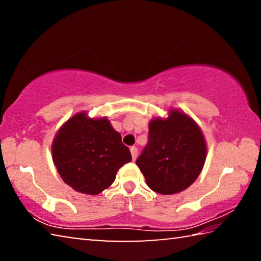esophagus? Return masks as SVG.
I'll use <instances>...</instances> for the list:
<instances>
[{
	"label": "esophagus",
	"mask_w": 261,
	"mask_h": 261,
	"mask_svg": "<svg viewBox=\"0 0 261 261\" xmlns=\"http://www.w3.org/2000/svg\"><path fill=\"white\" fill-rule=\"evenodd\" d=\"M130 152H131L132 159H134V160H136L137 155H138V148H137L136 146H132V147H130Z\"/></svg>",
	"instance_id": "34e87169"
}]
</instances>
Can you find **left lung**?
Here are the masks:
<instances>
[{"label": "left lung", "mask_w": 261, "mask_h": 261, "mask_svg": "<svg viewBox=\"0 0 261 261\" xmlns=\"http://www.w3.org/2000/svg\"><path fill=\"white\" fill-rule=\"evenodd\" d=\"M148 141L136 165L149 188L161 194L188 189L199 176L206 159L204 136L188 115L170 110L166 120L149 122Z\"/></svg>", "instance_id": "1"}]
</instances>
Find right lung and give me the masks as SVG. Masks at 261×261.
<instances>
[{
	"label": "right lung",
	"instance_id": "right-lung-1",
	"mask_svg": "<svg viewBox=\"0 0 261 261\" xmlns=\"http://www.w3.org/2000/svg\"><path fill=\"white\" fill-rule=\"evenodd\" d=\"M51 153L64 183L92 196L109 188L117 170L132 159L107 118L93 120L85 113L74 115L62 125Z\"/></svg>",
	"mask_w": 261,
	"mask_h": 261
}]
</instances>
